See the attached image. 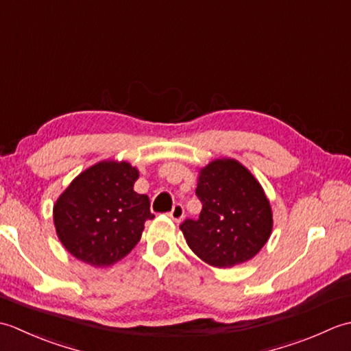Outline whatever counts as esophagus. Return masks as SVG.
I'll return each instance as SVG.
<instances>
[{
    "instance_id": "34e87169",
    "label": "esophagus",
    "mask_w": 351,
    "mask_h": 351,
    "mask_svg": "<svg viewBox=\"0 0 351 351\" xmlns=\"http://www.w3.org/2000/svg\"><path fill=\"white\" fill-rule=\"evenodd\" d=\"M169 217L173 220V221L180 223L184 219V206L181 204L173 205V208H171V211L169 213Z\"/></svg>"
}]
</instances>
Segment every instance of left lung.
<instances>
[{
    "mask_svg": "<svg viewBox=\"0 0 351 351\" xmlns=\"http://www.w3.org/2000/svg\"><path fill=\"white\" fill-rule=\"evenodd\" d=\"M197 220L180 226L189 247L206 264L230 268L252 259L273 229L265 193L250 171L234 158L211 161L199 171Z\"/></svg>",
    "mask_w": 351,
    "mask_h": 351,
    "instance_id": "8db88e82",
    "label": "left lung"
}]
</instances>
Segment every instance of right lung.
Here are the masks:
<instances>
[{
  "label": "right lung",
  "mask_w": 351,
  "mask_h": 351,
  "mask_svg": "<svg viewBox=\"0 0 351 351\" xmlns=\"http://www.w3.org/2000/svg\"><path fill=\"white\" fill-rule=\"evenodd\" d=\"M138 170L107 160L86 169L54 205V225L64 249L92 267H108L140 241L154 219L146 195L134 191Z\"/></svg>",
  "instance_id": "right-lung-1"
}]
</instances>
